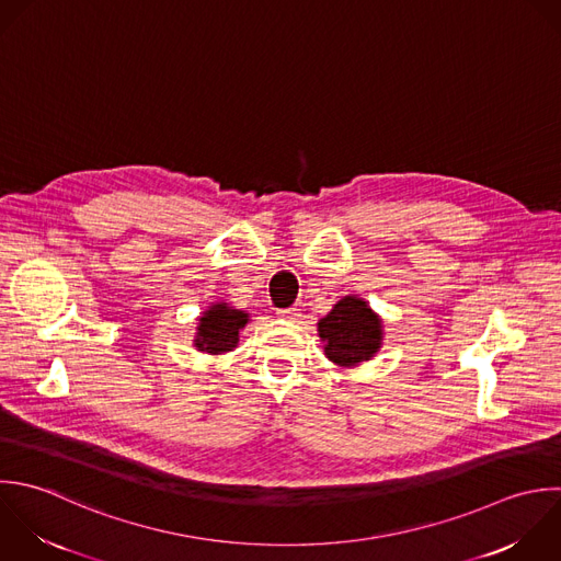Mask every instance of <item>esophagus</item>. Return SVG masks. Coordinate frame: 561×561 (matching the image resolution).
<instances>
[{
    "label": "esophagus",
    "instance_id": "esophagus-1",
    "mask_svg": "<svg viewBox=\"0 0 561 561\" xmlns=\"http://www.w3.org/2000/svg\"><path fill=\"white\" fill-rule=\"evenodd\" d=\"M277 314L286 321H299V317H301V312L297 308H286V310H279Z\"/></svg>",
    "mask_w": 561,
    "mask_h": 561
}]
</instances>
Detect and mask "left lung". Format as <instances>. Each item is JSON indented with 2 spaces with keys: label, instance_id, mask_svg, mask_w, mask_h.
<instances>
[{
  "label": "left lung",
  "instance_id": "8db88e82",
  "mask_svg": "<svg viewBox=\"0 0 561 561\" xmlns=\"http://www.w3.org/2000/svg\"><path fill=\"white\" fill-rule=\"evenodd\" d=\"M328 360L339 367H358L371 360L385 341L382 317L358 295L339 299L317 323Z\"/></svg>",
  "mask_w": 561,
  "mask_h": 561
}]
</instances>
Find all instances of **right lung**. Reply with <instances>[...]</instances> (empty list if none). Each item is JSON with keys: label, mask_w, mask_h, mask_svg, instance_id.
Masks as SVG:
<instances>
[{"label": "right lung", "mask_w": 561, "mask_h": 561, "mask_svg": "<svg viewBox=\"0 0 561 561\" xmlns=\"http://www.w3.org/2000/svg\"><path fill=\"white\" fill-rule=\"evenodd\" d=\"M249 321L251 319L247 310H238L225 301H214L196 319V334L192 345L198 352L211 356L233 352L240 343V332Z\"/></svg>", "instance_id": "right-lung-1"}]
</instances>
